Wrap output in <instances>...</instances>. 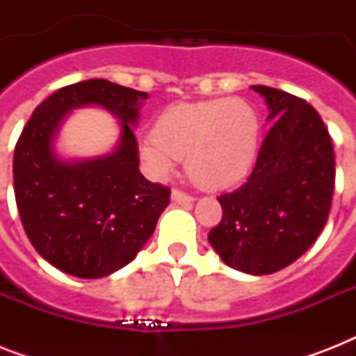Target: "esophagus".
<instances>
[{
	"label": "esophagus",
	"instance_id": "1",
	"mask_svg": "<svg viewBox=\"0 0 356 356\" xmlns=\"http://www.w3.org/2000/svg\"><path fill=\"white\" fill-rule=\"evenodd\" d=\"M172 200L175 201V203H192V201H194V197L175 188V190H172Z\"/></svg>",
	"mask_w": 356,
	"mask_h": 356
}]
</instances>
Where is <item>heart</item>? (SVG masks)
I'll return each mask as SVG.
<instances>
[{
  "label": "heart",
  "instance_id": "b5f03b06",
  "mask_svg": "<svg viewBox=\"0 0 356 356\" xmlns=\"http://www.w3.org/2000/svg\"><path fill=\"white\" fill-rule=\"evenodd\" d=\"M260 144V118L240 97L175 103L159 116L155 131L140 142V156L156 177H168L179 159L205 188H227L253 168Z\"/></svg>",
  "mask_w": 356,
  "mask_h": 356
}]
</instances>
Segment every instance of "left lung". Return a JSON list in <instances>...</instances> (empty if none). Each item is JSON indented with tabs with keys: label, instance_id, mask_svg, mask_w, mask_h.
<instances>
[{
	"label": "left lung",
	"instance_id": "left-lung-1",
	"mask_svg": "<svg viewBox=\"0 0 356 356\" xmlns=\"http://www.w3.org/2000/svg\"><path fill=\"white\" fill-rule=\"evenodd\" d=\"M270 108L271 129L245 183L218 197L222 222L209 242L227 266L270 275L320 236L334 190V149L312 105L270 86H251Z\"/></svg>",
	"mask_w": 356,
	"mask_h": 356
}]
</instances>
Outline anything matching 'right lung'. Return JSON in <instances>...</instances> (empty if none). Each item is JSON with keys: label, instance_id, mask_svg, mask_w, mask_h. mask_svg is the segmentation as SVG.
<instances>
[{"label": "right lung", "instance_id": "right-lung-1", "mask_svg": "<svg viewBox=\"0 0 356 356\" xmlns=\"http://www.w3.org/2000/svg\"><path fill=\"white\" fill-rule=\"evenodd\" d=\"M145 92L105 79L58 88L35 108L14 149V195L25 234L42 259L64 273L99 279L118 271L149 240L170 188L138 170L133 127ZM96 104L120 122L117 149L64 161L54 138L70 110Z\"/></svg>", "mask_w": 356, "mask_h": 356}]
</instances>
